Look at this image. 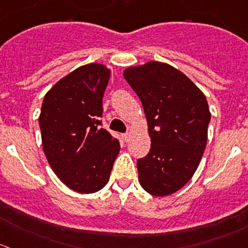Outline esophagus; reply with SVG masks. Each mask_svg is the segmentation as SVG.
Listing matches in <instances>:
<instances>
[{
	"label": "esophagus",
	"mask_w": 248,
	"mask_h": 248,
	"mask_svg": "<svg viewBox=\"0 0 248 248\" xmlns=\"http://www.w3.org/2000/svg\"><path fill=\"white\" fill-rule=\"evenodd\" d=\"M123 140L125 141V142H128L129 140H130V134H124V135H122Z\"/></svg>",
	"instance_id": "esophagus-1"
}]
</instances>
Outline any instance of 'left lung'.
Returning a JSON list of instances; mask_svg holds the SVG:
<instances>
[{
    "label": "left lung",
    "instance_id": "1",
    "mask_svg": "<svg viewBox=\"0 0 248 248\" xmlns=\"http://www.w3.org/2000/svg\"><path fill=\"white\" fill-rule=\"evenodd\" d=\"M140 98L151 148L138 161L139 181L150 195L168 196L188 183L199 167L211 120L206 96L183 72L150 61L123 73Z\"/></svg>",
    "mask_w": 248,
    "mask_h": 248
}]
</instances>
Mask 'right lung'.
Returning a JSON list of instances; mask_svg holds the SVG:
<instances>
[{
	"label": "right lung",
	"instance_id": "right-lung-1",
	"mask_svg": "<svg viewBox=\"0 0 248 248\" xmlns=\"http://www.w3.org/2000/svg\"><path fill=\"white\" fill-rule=\"evenodd\" d=\"M109 77L110 69L100 63L81 65L56 82L42 101L39 124L45 155L60 180L79 193L107 185L120 151L98 120Z\"/></svg>",
	"mask_w": 248,
	"mask_h": 248
}]
</instances>
